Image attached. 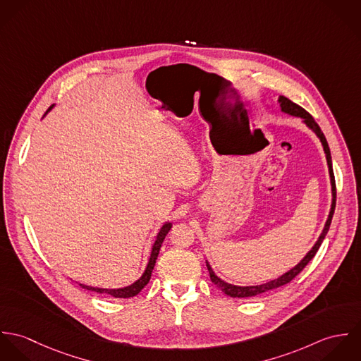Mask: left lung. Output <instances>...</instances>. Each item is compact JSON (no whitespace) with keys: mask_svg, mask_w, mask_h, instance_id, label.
I'll return each instance as SVG.
<instances>
[{"mask_svg":"<svg viewBox=\"0 0 361 361\" xmlns=\"http://www.w3.org/2000/svg\"><path fill=\"white\" fill-rule=\"evenodd\" d=\"M278 104H279V108L282 112L288 114V115H292V116H296V118H300L302 122L309 128L311 132H314V135L319 139L321 145H322V149H324V153H325V158H326V164H328V171H329V179H331V193H332V203H331V209H329V214H328V218H326V222L324 225V229L318 238V240L314 243V246L311 247L309 253L305 256V257L300 259V262H298L293 268H290L288 272H285L283 275H281L279 278L276 279H272V281H268L265 283H261V285H252V286H239V285H232V283H228L225 282L224 279H221L215 272L214 269L211 268L209 262L206 259L207 269L209 272V278H211V282L218 288L221 289L225 295L231 296V298H253V296H258V295H262L265 292H269L272 289H276L279 286H283L286 283H289L296 275H299L303 268L309 264L310 261L312 259V257L315 256V253L318 252L322 240L325 239L326 233H328V229H329V225H331V221H332V215H334V211H335V204H336V188H335V178H334V171H332V158H331V152H329V147H328V143H326V139L324 136V133L321 132L319 126L317 125V122L314 121V118L310 115L309 112L306 109H303L302 106H299L298 104L290 102L289 99L283 97V96H279L278 97Z\"/></svg>","mask_w":361,"mask_h":361,"instance_id":"1","label":"left lung"}]
</instances>
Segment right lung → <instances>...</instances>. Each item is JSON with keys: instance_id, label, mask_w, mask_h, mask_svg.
I'll list each match as a JSON object with an SVG mask.
<instances>
[{"instance_id": "obj_1", "label": "right lung", "mask_w": 361, "mask_h": 361, "mask_svg": "<svg viewBox=\"0 0 361 361\" xmlns=\"http://www.w3.org/2000/svg\"><path fill=\"white\" fill-rule=\"evenodd\" d=\"M55 106V104H52L51 106L47 109V112L44 114V116L51 111L52 108ZM43 116V118H44ZM172 228V222H165L159 232L157 233V238H155V242L153 243V247H152V253H150V258H149V262L146 265V269L145 272L142 274V276L135 281L133 283L125 286V288H118V289H106V288H96V286H89V285H83L80 283L82 288L87 289V290H92V292H96V293H105V295H109L112 298H118V299H128V298H133L136 296L150 281L152 278V272H153V268H154L155 261L158 257V253H159V249H161V245L166 236V233L169 232V229Z\"/></svg>"}]
</instances>
